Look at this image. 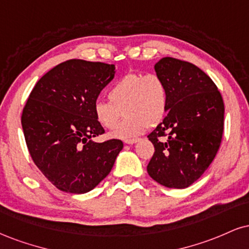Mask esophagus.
Listing matches in <instances>:
<instances>
[{"label":"esophagus","instance_id":"1","mask_svg":"<svg viewBox=\"0 0 249 249\" xmlns=\"http://www.w3.org/2000/svg\"><path fill=\"white\" fill-rule=\"evenodd\" d=\"M139 142V139H128V140H125V143H127V145H132V143H136Z\"/></svg>","mask_w":249,"mask_h":249}]
</instances>
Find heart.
Returning a JSON list of instances; mask_svg holds the SVG:
<instances>
[{"instance_id":"1","label":"heart","mask_w":249,"mask_h":249,"mask_svg":"<svg viewBox=\"0 0 249 249\" xmlns=\"http://www.w3.org/2000/svg\"><path fill=\"white\" fill-rule=\"evenodd\" d=\"M107 97L94 102L95 118L102 126L112 130L123 109L125 119L112 133L121 139L134 138L148 126L160 124L168 110V87L155 73L126 74L110 87Z\"/></svg>"}]
</instances>
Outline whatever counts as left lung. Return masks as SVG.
Segmentation results:
<instances>
[{
	"mask_svg": "<svg viewBox=\"0 0 249 249\" xmlns=\"http://www.w3.org/2000/svg\"><path fill=\"white\" fill-rule=\"evenodd\" d=\"M154 70L168 87V110L148 134L154 154L147 173L167 188L184 189L209 168L220 147L224 102L210 76L197 66L166 56Z\"/></svg>",
	"mask_w": 249,
	"mask_h": 249,
	"instance_id": "8db88e82",
	"label": "left lung"
}]
</instances>
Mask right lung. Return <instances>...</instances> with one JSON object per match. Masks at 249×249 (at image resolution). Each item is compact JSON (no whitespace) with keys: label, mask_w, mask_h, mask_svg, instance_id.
<instances>
[{"label":"right lung","mask_w":249,"mask_h":249,"mask_svg":"<svg viewBox=\"0 0 249 249\" xmlns=\"http://www.w3.org/2000/svg\"><path fill=\"white\" fill-rule=\"evenodd\" d=\"M115 76V65L71 59L47 71L32 89L22 127L32 160L59 190L85 194L111 172L123 142L104 133L92 106Z\"/></svg>","instance_id":"right-lung-1"}]
</instances>
